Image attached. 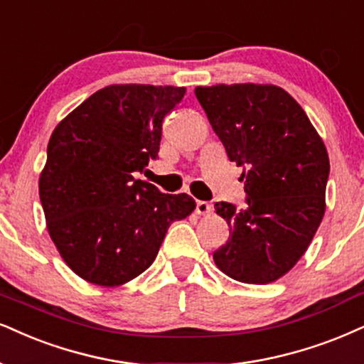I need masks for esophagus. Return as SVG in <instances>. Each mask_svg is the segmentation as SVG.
<instances>
[{
  "instance_id": "1",
  "label": "esophagus",
  "mask_w": 364,
  "mask_h": 364,
  "mask_svg": "<svg viewBox=\"0 0 364 364\" xmlns=\"http://www.w3.org/2000/svg\"><path fill=\"white\" fill-rule=\"evenodd\" d=\"M196 213L197 214H210L213 213V205H210L209 203H205V200H197L196 203Z\"/></svg>"
}]
</instances>
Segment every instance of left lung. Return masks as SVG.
Returning <instances> with one entry per match:
<instances>
[{"label":"left lung","mask_w":364,"mask_h":364,"mask_svg":"<svg viewBox=\"0 0 364 364\" xmlns=\"http://www.w3.org/2000/svg\"><path fill=\"white\" fill-rule=\"evenodd\" d=\"M228 159L243 167L246 205L216 203L230 240L214 262L243 284H270L302 258L326 210L329 156L289 92L262 84L196 87Z\"/></svg>","instance_id":"obj_1"}]
</instances>
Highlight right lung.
<instances>
[{
	"mask_svg": "<svg viewBox=\"0 0 364 364\" xmlns=\"http://www.w3.org/2000/svg\"><path fill=\"white\" fill-rule=\"evenodd\" d=\"M183 94L172 86H107L53 129L40 200L58 253L84 280H133L154 263L170 224L194 210L191 196L134 178L159 156L161 123Z\"/></svg>",
	"mask_w": 364,
	"mask_h": 364,
	"instance_id": "1",
	"label": "right lung"
}]
</instances>
